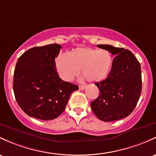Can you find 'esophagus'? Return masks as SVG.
Instances as JSON below:
<instances>
[{
  "mask_svg": "<svg viewBox=\"0 0 156 156\" xmlns=\"http://www.w3.org/2000/svg\"><path fill=\"white\" fill-rule=\"evenodd\" d=\"M85 88H86V86H84V85H80L79 86V90H85Z\"/></svg>",
  "mask_w": 156,
  "mask_h": 156,
  "instance_id": "obj_1",
  "label": "esophagus"
}]
</instances>
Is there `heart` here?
Segmentation results:
<instances>
[{
	"mask_svg": "<svg viewBox=\"0 0 156 156\" xmlns=\"http://www.w3.org/2000/svg\"><path fill=\"white\" fill-rule=\"evenodd\" d=\"M112 65V57L106 49L78 48L69 56L63 54L56 59V66L60 76L66 81H71L79 73L90 82L105 79Z\"/></svg>",
	"mask_w": 156,
	"mask_h": 156,
	"instance_id": "heart-1",
	"label": "heart"
}]
</instances>
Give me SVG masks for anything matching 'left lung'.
<instances>
[{"label": "left lung", "instance_id": "left-lung-1", "mask_svg": "<svg viewBox=\"0 0 156 156\" xmlns=\"http://www.w3.org/2000/svg\"><path fill=\"white\" fill-rule=\"evenodd\" d=\"M115 56L108 76L95 85L98 97L91 102L94 114L101 121H117L127 117L136 107L141 92V65L128 49L100 44Z\"/></svg>", "mask_w": 156, "mask_h": 156}]
</instances>
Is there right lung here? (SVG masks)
Segmentation results:
<instances>
[{"label": "right lung", "mask_w": 156, "mask_h": 156, "mask_svg": "<svg viewBox=\"0 0 156 156\" xmlns=\"http://www.w3.org/2000/svg\"><path fill=\"white\" fill-rule=\"evenodd\" d=\"M61 46L57 44L28 49L18 58L13 90L22 110L31 117L49 121L62 113L78 85L61 80L55 58Z\"/></svg>", "instance_id": "right-lung-1"}]
</instances>
